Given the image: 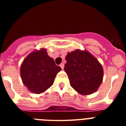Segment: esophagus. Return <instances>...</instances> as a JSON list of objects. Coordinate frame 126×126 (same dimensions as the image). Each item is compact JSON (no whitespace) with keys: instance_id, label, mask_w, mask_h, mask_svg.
Segmentation results:
<instances>
[{"instance_id":"1","label":"esophagus","mask_w":126,"mask_h":126,"mask_svg":"<svg viewBox=\"0 0 126 126\" xmlns=\"http://www.w3.org/2000/svg\"><path fill=\"white\" fill-rule=\"evenodd\" d=\"M64 66H65V65H64V64H63V63H61V64H60V67H61V68L62 69H64Z\"/></svg>"}]
</instances>
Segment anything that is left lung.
<instances>
[{
	"label": "left lung",
	"instance_id": "8db88e82",
	"mask_svg": "<svg viewBox=\"0 0 126 126\" xmlns=\"http://www.w3.org/2000/svg\"><path fill=\"white\" fill-rule=\"evenodd\" d=\"M64 70L71 87L82 95H90L101 84L103 70L95 57L87 51L77 49L66 56Z\"/></svg>",
	"mask_w": 126,
	"mask_h": 126
}]
</instances>
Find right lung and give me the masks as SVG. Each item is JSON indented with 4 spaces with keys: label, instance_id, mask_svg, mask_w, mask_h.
<instances>
[{
    "label": "right lung",
    "instance_id": "1",
    "mask_svg": "<svg viewBox=\"0 0 126 126\" xmlns=\"http://www.w3.org/2000/svg\"><path fill=\"white\" fill-rule=\"evenodd\" d=\"M61 70L48 56L46 49H42L33 51L24 59L21 67V77L23 83L31 92L40 94L52 86Z\"/></svg>",
    "mask_w": 126,
    "mask_h": 126
}]
</instances>
